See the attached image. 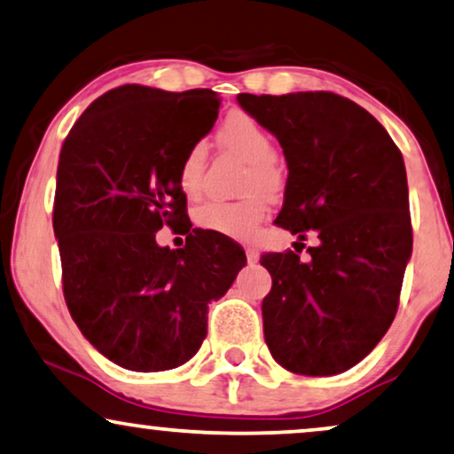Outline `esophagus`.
Listing matches in <instances>:
<instances>
[{
  "label": "esophagus",
  "mask_w": 454,
  "mask_h": 454,
  "mask_svg": "<svg viewBox=\"0 0 454 454\" xmlns=\"http://www.w3.org/2000/svg\"><path fill=\"white\" fill-rule=\"evenodd\" d=\"M245 255H247V262H249V263L260 262V251H257L254 245H247L245 247Z\"/></svg>",
  "instance_id": "34e87169"
}]
</instances>
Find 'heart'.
<instances>
[{"mask_svg":"<svg viewBox=\"0 0 454 454\" xmlns=\"http://www.w3.org/2000/svg\"><path fill=\"white\" fill-rule=\"evenodd\" d=\"M217 140L223 148L249 160V174L245 180V199L222 200L214 199L194 211V223L205 231H214L228 237H249L268 209L266 194L277 192L283 184V169L274 157V145L266 129L247 113H231L217 129ZM207 146L194 142L182 157L180 186L188 197H197L203 188Z\"/></svg>","mask_w":454,"mask_h":454,"instance_id":"heart-1","label":"heart"}]
</instances>
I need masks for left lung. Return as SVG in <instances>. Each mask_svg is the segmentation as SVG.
I'll list each match as a JSON object with an SVG mask.
<instances>
[{
	"label": "left lung",
	"instance_id": "8db88e82",
	"mask_svg": "<svg viewBox=\"0 0 454 454\" xmlns=\"http://www.w3.org/2000/svg\"><path fill=\"white\" fill-rule=\"evenodd\" d=\"M237 100L283 146L277 223L318 239L308 262L295 251L262 255L272 277L263 337L283 369L337 375L381 341L398 309L412 251L403 154L369 111L333 91Z\"/></svg>",
	"mask_w": 454,
	"mask_h": 454
}]
</instances>
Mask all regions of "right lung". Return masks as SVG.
Instances as JSON below:
<instances>
[{
    "label": "right lung",
    "instance_id": "obj_1",
    "mask_svg": "<svg viewBox=\"0 0 454 454\" xmlns=\"http://www.w3.org/2000/svg\"><path fill=\"white\" fill-rule=\"evenodd\" d=\"M211 90L121 85L96 98L60 151L54 234L67 308L83 337L123 369H176L207 335L209 301L231 289L245 251L192 231L184 249L159 247L163 223L191 231L180 163L207 136Z\"/></svg>",
    "mask_w": 454,
    "mask_h": 454
}]
</instances>
